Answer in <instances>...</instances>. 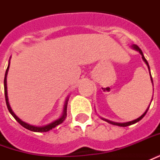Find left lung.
Returning <instances> with one entry per match:
<instances>
[{"label":"left lung","instance_id":"1","mask_svg":"<svg viewBox=\"0 0 160 160\" xmlns=\"http://www.w3.org/2000/svg\"><path fill=\"white\" fill-rule=\"evenodd\" d=\"M132 48H134L135 50H137V51H138V52H139V53H140V54L142 55L143 61L146 62V64L147 65V67H148V68H149V65H148V62H147V61H146V58H145V57H144V55H143V53H142V51H141V49L139 48H138V47L137 45H132ZM149 70H150V68H149ZM151 80H152V76H151ZM147 110H148V109H147ZM147 110H146V111L145 112H144V114L141 115V116H140L139 118L134 119V120H132V121H129V122L116 123V122H112V121H110V120H108V119H104V120H105V121H107V122L109 123V124H112V125H114V126H119V127H128V126H130V125H132V124H135V123H137V122H138V121H139V120H140V119H143V117H144V116L146 115Z\"/></svg>","mask_w":160,"mask_h":160}]
</instances>
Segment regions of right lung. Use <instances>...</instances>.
<instances>
[{"mask_svg":"<svg viewBox=\"0 0 160 160\" xmlns=\"http://www.w3.org/2000/svg\"><path fill=\"white\" fill-rule=\"evenodd\" d=\"M8 68H9V64L8 66V68H7L6 72H5V78H4V92H5V99H6V104L8 111H9V112L12 114V116L14 117V119H16V121H17L18 123H20L22 127H25L26 129H28V130L32 131V132H48V131H50L51 129H53V128H54V127H57L58 125H60V124H61V123L64 121L65 118H66V116H67V104H68V100L66 101V104H65L64 113H63V115L61 116L60 119H56L55 121L50 123V124L47 125L45 127H34V126H31L29 124L25 123L24 121H22V120H21V119H19L17 116L14 114V112L12 111V109H11V107H10L9 106V103H8V92H7V74H8Z\"/></svg>","mask_w":160,"mask_h":160,"instance_id":"1","label":"right lung"}]
</instances>
